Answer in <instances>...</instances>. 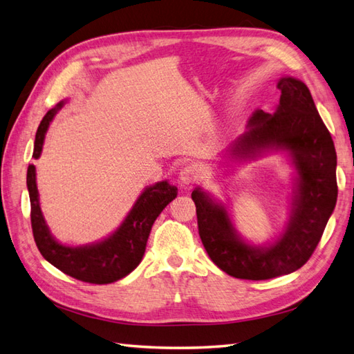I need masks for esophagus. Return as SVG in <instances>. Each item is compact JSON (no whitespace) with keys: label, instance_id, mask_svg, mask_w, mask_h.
<instances>
[{"label":"esophagus","instance_id":"34e87169","mask_svg":"<svg viewBox=\"0 0 354 354\" xmlns=\"http://www.w3.org/2000/svg\"><path fill=\"white\" fill-rule=\"evenodd\" d=\"M180 180L185 185H194L200 180V171L195 165H186V167L180 171Z\"/></svg>","mask_w":354,"mask_h":354}]
</instances>
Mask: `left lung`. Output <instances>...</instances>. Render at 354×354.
<instances>
[{
    "label": "left lung",
    "instance_id": "8db88e82",
    "mask_svg": "<svg viewBox=\"0 0 354 354\" xmlns=\"http://www.w3.org/2000/svg\"><path fill=\"white\" fill-rule=\"evenodd\" d=\"M280 104L274 115L254 111L250 131L232 147V154L261 148H285L298 172V194L283 236L268 248L251 247L234 233L227 210L195 189L198 233L218 268L243 280H268L294 272L309 261L323 236L337 198L333 139L317 111L310 91L292 77L277 84Z\"/></svg>",
    "mask_w": 354,
    "mask_h": 354
}]
</instances>
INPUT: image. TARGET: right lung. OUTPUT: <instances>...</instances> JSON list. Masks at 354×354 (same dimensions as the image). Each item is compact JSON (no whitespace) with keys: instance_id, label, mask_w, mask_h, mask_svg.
Segmentation results:
<instances>
[{"instance_id":"add662e5","label":"right lung","mask_w":354,"mask_h":354,"mask_svg":"<svg viewBox=\"0 0 354 354\" xmlns=\"http://www.w3.org/2000/svg\"><path fill=\"white\" fill-rule=\"evenodd\" d=\"M64 103L46 112L36 131L33 157L41 156L46 129ZM31 204V230L41 254L66 276L93 285H107L127 276L142 261L151 227L160 212L177 197V187L160 182L148 187L138 198L129 216L112 236L88 247H65L54 239L46 227L36 187L35 165L27 169Z\"/></svg>"}]
</instances>
